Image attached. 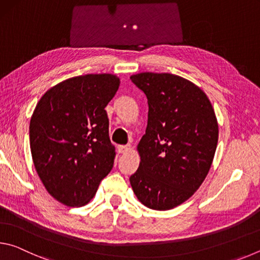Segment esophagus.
<instances>
[{
	"mask_svg": "<svg viewBox=\"0 0 260 260\" xmlns=\"http://www.w3.org/2000/svg\"><path fill=\"white\" fill-rule=\"evenodd\" d=\"M131 150V146L129 144H127V146H119L118 147V151L120 153H126Z\"/></svg>",
	"mask_w": 260,
	"mask_h": 260,
	"instance_id": "esophagus-1",
	"label": "esophagus"
}]
</instances>
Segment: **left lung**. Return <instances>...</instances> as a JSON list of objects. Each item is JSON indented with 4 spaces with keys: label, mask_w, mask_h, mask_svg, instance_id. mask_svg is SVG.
<instances>
[{
    "label": "left lung",
    "mask_w": 260,
    "mask_h": 260,
    "mask_svg": "<svg viewBox=\"0 0 260 260\" xmlns=\"http://www.w3.org/2000/svg\"><path fill=\"white\" fill-rule=\"evenodd\" d=\"M131 80L149 105L131 186L147 208L171 210L190 199L209 173L218 144L217 117L204 91L182 77L142 72Z\"/></svg>",
    "instance_id": "left-lung-1"
}]
</instances>
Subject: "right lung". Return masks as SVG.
Returning <instances> with one entry per match:
<instances>
[{"instance_id": "obj_1", "label": "right lung", "mask_w": 260, "mask_h": 260, "mask_svg": "<svg viewBox=\"0 0 260 260\" xmlns=\"http://www.w3.org/2000/svg\"><path fill=\"white\" fill-rule=\"evenodd\" d=\"M120 80L86 74L48 89L29 122L30 152L47 191L68 206H83L110 173L116 148L109 138L105 107Z\"/></svg>"}]
</instances>
